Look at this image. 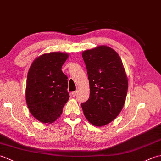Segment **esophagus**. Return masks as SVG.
<instances>
[{"label":"esophagus","instance_id":"1","mask_svg":"<svg viewBox=\"0 0 161 161\" xmlns=\"http://www.w3.org/2000/svg\"><path fill=\"white\" fill-rule=\"evenodd\" d=\"M77 91H73V92H72V95H73V97H75V95H77Z\"/></svg>","mask_w":161,"mask_h":161}]
</instances>
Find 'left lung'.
<instances>
[{
  "mask_svg": "<svg viewBox=\"0 0 161 161\" xmlns=\"http://www.w3.org/2000/svg\"><path fill=\"white\" fill-rule=\"evenodd\" d=\"M89 80L90 97L81 104L85 117L92 125L102 126L117 118L124 107L128 78L121 58L107 46L82 53Z\"/></svg>",
  "mask_w": 161,
  "mask_h": 161,
  "instance_id": "obj_1",
  "label": "left lung"
}]
</instances>
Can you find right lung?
<instances>
[{"instance_id": "right-lung-1", "label": "right lung", "mask_w": 161, "mask_h": 161, "mask_svg": "<svg viewBox=\"0 0 161 161\" xmlns=\"http://www.w3.org/2000/svg\"><path fill=\"white\" fill-rule=\"evenodd\" d=\"M69 54L61 52L43 54L33 61L27 77L25 99L30 114L43 123L60 117L70 96L67 76L61 67Z\"/></svg>"}]
</instances>
